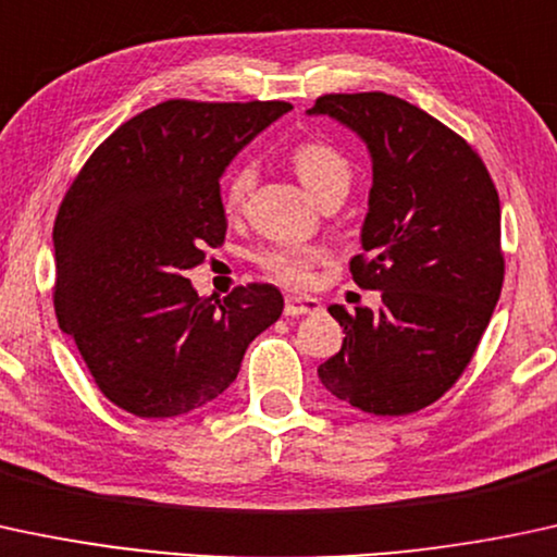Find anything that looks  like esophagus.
Returning <instances> with one entry per match:
<instances>
[{
    "label": "esophagus",
    "mask_w": 557,
    "mask_h": 557,
    "mask_svg": "<svg viewBox=\"0 0 557 557\" xmlns=\"http://www.w3.org/2000/svg\"><path fill=\"white\" fill-rule=\"evenodd\" d=\"M315 310H321V302L315 297H286L284 302L286 315H308Z\"/></svg>",
    "instance_id": "esophagus-1"
}]
</instances>
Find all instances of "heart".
I'll return each instance as SVG.
<instances>
[{
    "label": "heart",
    "mask_w": 557,
    "mask_h": 557,
    "mask_svg": "<svg viewBox=\"0 0 557 557\" xmlns=\"http://www.w3.org/2000/svg\"><path fill=\"white\" fill-rule=\"evenodd\" d=\"M292 165L305 189L315 199H323L331 191L349 189L352 171L345 154L326 141H302L292 149ZM255 168L249 162H239L231 168L223 184V202L228 210H236L252 189ZM255 262L268 273L273 281L284 286H308L315 265L323 262V249L312 245H299V242H284V245L265 247L258 252Z\"/></svg>",
    "instance_id": "b5f03b06"
}]
</instances>
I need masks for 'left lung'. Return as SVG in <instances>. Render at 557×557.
<instances>
[{
	"label": "left lung",
	"mask_w": 557,
	"mask_h": 557,
	"mask_svg": "<svg viewBox=\"0 0 557 557\" xmlns=\"http://www.w3.org/2000/svg\"><path fill=\"white\" fill-rule=\"evenodd\" d=\"M308 112L345 123L371 152L366 252L349 271L381 292L376 312L331 305L345 342L318 379L362 413H416L460 379L499 299L495 181L463 136L392 94H323Z\"/></svg>",
	"instance_id": "left-lung-1"
}]
</instances>
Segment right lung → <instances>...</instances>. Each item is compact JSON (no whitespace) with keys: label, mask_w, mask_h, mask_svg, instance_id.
<instances>
[{"label":"right lung","mask_w":557,"mask_h":557,"mask_svg":"<svg viewBox=\"0 0 557 557\" xmlns=\"http://www.w3.org/2000/svg\"><path fill=\"white\" fill-rule=\"evenodd\" d=\"M289 102L168 99L99 144L54 218V312L94 384L139 418H173L228 389L249 342L278 321L271 284L212 302L184 271L226 239V165Z\"/></svg>","instance_id":"right-lung-1"}]
</instances>
